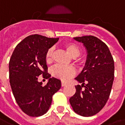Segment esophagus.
Segmentation results:
<instances>
[{"mask_svg":"<svg viewBox=\"0 0 125 125\" xmlns=\"http://www.w3.org/2000/svg\"><path fill=\"white\" fill-rule=\"evenodd\" d=\"M67 84L66 83H64V82H62V86H65Z\"/></svg>","mask_w":125,"mask_h":125,"instance_id":"34e87169","label":"esophagus"}]
</instances>
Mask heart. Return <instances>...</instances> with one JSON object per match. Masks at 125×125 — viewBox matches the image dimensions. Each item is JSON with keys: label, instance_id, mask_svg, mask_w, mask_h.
<instances>
[{"label": "heart", "instance_id": "1", "mask_svg": "<svg viewBox=\"0 0 125 125\" xmlns=\"http://www.w3.org/2000/svg\"><path fill=\"white\" fill-rule=\"evenodd\" d=\"M63 47L73 58L77 57L78 56H79L81 53L79 47L77 44L72 42L65 44ZM53 55H54V49L53 48H50L46 51L45 55L46 62L48 63H50L52 62ZM51 73L54 77L58 78L63 81H67L69 79H71L75 75V70L72 67L57 65L54 67H52L51 69Z\"/></svg>", "mask_w": 125, "mask_h": 125}]
</instances>
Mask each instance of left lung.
I'll return each mask as SVG.
<instances>
[{
  "label": "left lung",
  "instance_id": "1",
  "mask_svg": "<svg viewBox=\"0 0 125 125\" xmlns=\"http://www.w3.org/2000/svg\"><path fill=\"white\" fill-rule=\"evenodd\" d=\"M74 39L83 43L88 55L83 70L75 78L82 85L75 86L76 92L69 102L75 113L90 117L101 111L109 99L114 80V60L107 46L97 37L89 35Z\"/></svg>",
  "mask_w": 125,
  "mask_h": 125
}]
</instances>
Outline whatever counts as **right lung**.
Returning <instances> with one entry per match:
<instances>
[{"instance_id": "1", "label": "right lung", "mask_w": 125, "mask_h": 125, "mask_svg": "<svg viewBox=\"0 0 125 125\" xmlns=\"http://www.w3.org/2000/svg\"><path fill=\"white\" fill-rule=\"evenodd\" d=\"M58 38L29 35L15 48L9 62V78L16 102L25 114L39 117L48 111L52 96L61 88V81L50 77L45 55ZM49 79L45 86L38 81L39 75Z\"/></svg>"}]
</instances>
